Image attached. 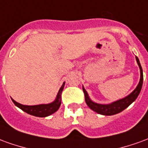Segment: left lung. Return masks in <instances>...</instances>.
I'll return each mask as SVG.
<instances>
[{
	"label": "left lung",
	"instance_id": "8db88e82",
	"mask_svg": "<svg viewBox=\"0 0 148 148\" xmlns=\"http://www.w3.org/2000/svg\"><path fill=\"white\" fill-rule=\"evenodd\" d=\"M136 59L137 64L139 66L140 71V82H139V84L137 85L136 88L130 94H128L127 96H126L124 98L117 100V101H113V102L110 103V104H98V103L94 102L90 99L86 90H85L84 86H82V90H83L84 94H85L86 102L87 106H89L93 111L96 112L99 114L104 115V116H112V115L117 114L119 112L124 110L126 108H127L128 106H130L132 103L136 101L137 97L139 96L140 91H141V88H142V86H143V70H142V67H141L140 60L136 56Z\"/></svg>",
	"mask_w": 148,
	"mask_h": 148
}]
</instances>
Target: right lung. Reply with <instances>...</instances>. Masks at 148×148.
<instances>
[{
	"label": "right lung",
	"mask_w": 148,
	"mask_h": 148,
	"mask_svg": "<svg viewBox=\"0 0 148 148\" xmlns=\"http://www.w3.org/2000/svg\"><path fill=\"white\" fill-rule=\"evenodd\" d=\"M64 86L65 82H63L61 88L58 90V94L55 101L49 104H41V105H36V106H24V105L16 102L12 98V101H13L15 106H17L18 108H20L28 114L38 116V117H46L53 114L59 109V107L61 106V94L64 88Z\"/></svg>",
	"instance_id": "1"
}]
</instances>
